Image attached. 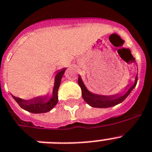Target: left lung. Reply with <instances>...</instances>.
<instances>
[{
	"instance_id": "1",
	"label": "left lung",
	"mask_w": 152,
	"mask_h": 152,
	"mask_svg": "<svg viewBox=\"0 0 152 152\" xmlns=\"http://www.w3.org/2000/svg\"><path fill=\"white\" fill-rule=\"evenodd\" d=\"M132 63H135V59L133 57H132ZM137 82H138V73L135 75L134 82L133 84L132 83L128 84L123 91L115 94H112V95H104V94H95V93L90 91L85 86V83L83 82L80 75L78 77V85L81 87V95H82L83 99L91 107H98V108L113 107V106L121 103L129 95L132 91L135 88Z\"/></svg>"
}]
</instances>
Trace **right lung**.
Returning a JSON list of instances; mask_svg holds the SVG:
<instances>
[{"label":"right lung","instance_id":"right-lung-1","mask_svg":"<svg viewBox=\"0 0 152 152\" xmlns=\"http://www.w3.org/2000/svg\"><path fill=\"white\" fill-rule=\"evenodd\" d=\"M67 67L57 71V73L54 77V88H53L52 94L49 96L48 94L45 95H40L29 100H24L22 98H17L12 95L13 98L16 101L21 108L31 113L41 114L45 113L54 108L58 102V91L61 85V78L65 72Z\"/></svg>","mask_w":152,"mask_h":152}]
</instances>
